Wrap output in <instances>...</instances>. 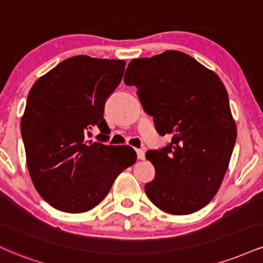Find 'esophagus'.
I'll return each instance as SVG.
<instances>
[{"label":"esophagus","instance_id":"1","mask_svg":"<svg viewBox=\"0 0 263 263\" xmlns=\"http://www.w3.org/2000/svg\"><path fill=\"white\" fill-rule=\"evenodd\" d=\"M136 152H137L138 159L143 160L144 158H145V152H144V149H141V148H138V149H136Z\"/></svg>","mask_w":263,"mask_h":263}]
</instances>
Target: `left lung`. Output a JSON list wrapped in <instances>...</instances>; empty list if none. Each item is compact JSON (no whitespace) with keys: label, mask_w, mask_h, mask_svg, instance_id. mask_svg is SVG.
<instances>
[{"label":"left lung","mask_w":263,"mask_h":263,"mask_svg":"<svg viewBox=\"0 0 263 263\" xmlns=\"http://www.w3.org/2000/svg\"><path fill=\"white\" fill-rule=\"evenodd\" d=\"M123 81L137 87L157 131L172 136L166 147L145 154L156 167V178L144 186L148 198L170 214L200 211L222 185L236 141L223 82L175 50L132 60Z\"/></svg>","instance_id":"obj_1"}]
</instances>
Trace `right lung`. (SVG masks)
<instances>
[{
    "instance_id": "add662e5",
    "label": "right lung",
    "mask_w": 263,
    "mask_h": 263,
    "mask_svg": "<svg viewBox=\"0 0 263 263\" xmlns=\"http://www.w3.org/2000/svg\"><path fill=\"white\" fill-rule=\"evenodd\" d=\"M123 60L80 55L59 63L29 91L21 121L27 166L34 187L56 210L83 213L105 198L137 154L131 147L89 140L110 128L104 105L122 80Z\"/></svg>"
}]
</instances>
